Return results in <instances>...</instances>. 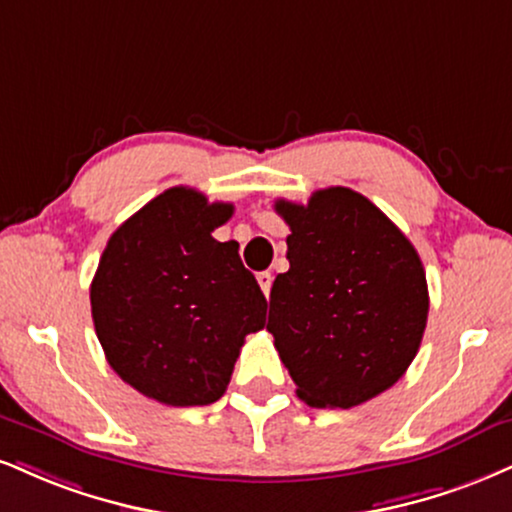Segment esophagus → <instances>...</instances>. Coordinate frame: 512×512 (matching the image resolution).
I'll list each match as a JSON object with an SVG mask.
<instances>
[{"mask_svg":"<svg viewBox=\"0 0 512 512\" xmlns=\"http://www.w3.org/2000/svg\"><path fill=\"white\" fill-rule=\"evenodd\" d=\"M257 281H260V288L264 291V295H269V291H272V281H274L272 272H262V274H257Z\"/></svg>","mask_w":512,"mask_h":512,"instance_id":"34e87169","label":"esophagus"}]
</instances>
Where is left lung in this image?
I'll return each instance as SVG.
<instances>
[{
  "label": "left lung",
  "mask_w": 512,
  "mask_h": 512,
  "mask_svg": "<svg viewBox=\"0 0 512 512\" xmlns=\"http://www.w3.org/2000/svg\"><path fill=\"white\" fill-rule=\"evenodd\" d=\"M291 269L276 276L267 331L312 408H355L391 389L420 350L429 315L417 250L365 195L324 188L276 200Z\"/></svg>",
  "instance_id": "obj_1"
}]
</instances>
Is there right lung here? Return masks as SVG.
Here are the masks:
<instances>
[{
    "instance_id": "obj_1",
    "label": "right lung",
    "mask_w": 512,
    "mask_h": 512,
    "mask_svg": "<svg viewBox=\"0 0 512 512\" xmlns=\"http://www.w3.org/2000/svg\"><path fill=\"white\" fill-rule=\"evenodd\" d=\"M229 202L176 186L112 233L90 286L92 322L107 362L147 398L188 408L224 396L245 336L267 317L260 283L236 240L214 229Z\"/></svg>"
}]
</instances>
